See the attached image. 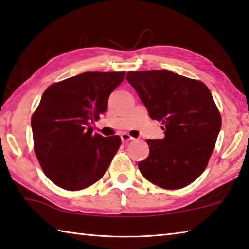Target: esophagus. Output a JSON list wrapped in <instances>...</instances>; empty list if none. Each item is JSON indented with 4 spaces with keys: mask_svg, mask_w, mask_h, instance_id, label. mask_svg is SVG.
I'll return each mask as SVG.
<instances>
[{
    "mask_svg": "<svg viewBox=\"0 0 249 249\" xmlns=\"http://www.w3.org/2000/svg\"><path fill=\"white\" fill-rule=\"evenodd\" d=\"M121 140L123 142H128L129 141H133L134 137L130 136V135L127 134V133H123L121 135Z\"/></svg>",
    "mask_w": 249,
    "mask_h": 249,
    "instance_id": "34e87169",
    "label": "esophagus"
}]
</instances>
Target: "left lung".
Here are the masks:
<instances>
[{
    "mask_svg": "<svg viewBox=\"0 0 249 249\" xmlns=\"http://www.w3.org/2000/svg\"><path fill=\"white\" fill-rule=\"evenodd\" d=\"M126 80L165 138L147 140L149 156L138 163L144 178L167 190L184 188L208 166L222 126L211 91L199 80L169 70L129 71Z\"/></svg>",
    "mask_w": 249,
    "mask_h": 249,
    "instance_id": "left-lung-1",
    "label": "left lung"
}]
</instances>
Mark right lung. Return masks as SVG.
<instances>
[{"instance_id":"right-lung-1","label":"right lung","mask_w":249,"mask_h":249,"mask_svg":"<svg viewBox=\"0 0 249 249\" xmlns=\"http://www.w3.org/2000/svg\"><path fill=\"white\" fill-rule=\"evenodd\" d=\"M125 72H84L53 83L32 115L34 150L44 174L68 191L83 190L104 176L121 137L92 134L108 96Z\"/></svg>"}]
</instances>
